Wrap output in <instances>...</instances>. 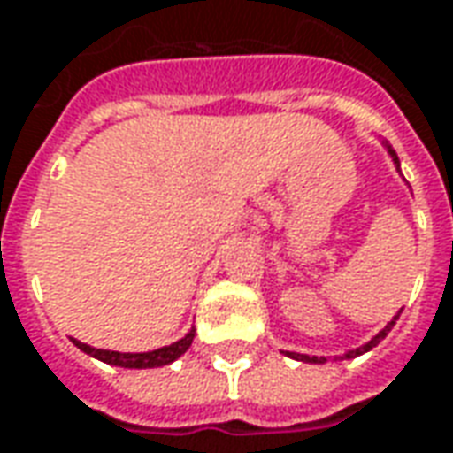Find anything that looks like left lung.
Wrapping results in <instances>:
<instances>
[{"instance_id":"8db88e82","label":"left lung","mask_w":453,"mask_h":453,"mask_svg":"<svg viewBox=\"0 0 453 453\" xmlns=\"http://www.w3.org/2000/svg\"><path fill=\"white\" fill-rule=\"evenodd\" d=\"M381 144L387 147V151H389V157H391V162L396 164V169H399V157H396V151L391 149L389 142H381ZM399 174H402V169H399ZM399 314H402V309H399V311L394 314V319H391L389 324H387V326H384L381 332L376 334V336H372V339H369L366 344H361V347H357V349H349V351H344L342 357H334V361L354 359V357H361V354L372 351V349H374L376 344H379V342H381V339H384V336H387V334L391 332V326L396 324V319H399ZM287 357H291V359H296V361H306V364H324V361H329V357H309V354H296V351H287Z\"/></svg>"}]
</instances>
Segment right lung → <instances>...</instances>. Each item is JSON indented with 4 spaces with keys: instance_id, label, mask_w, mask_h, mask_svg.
Returning <instances> with one entry per match:
<instances>
[{
    "instance_id": "right-lung-1",
    "label": "right lung",
    "mask_w": 453,
    "mask_h": 453,
    "mask_svg": "<svg viewBox=\"0 0 453 453\" xmlns=\"http://www.w3.org/2000/svg\"><path fill=\"white\" fill-rule=\"evenodd\" d=\"M194 334H196V329L191 326L189 332L184 334L179 342H174V344L154 349V351H139V354H132V351L121 354V351H109V349H94L89 347V344H84V342H79V339H72V342H74V347L81 349L84 354H89L94 359L104 361V364H111V366H121V369H157V366H166V364L177 361L179 357L191 347Z\"/></svg>"
}]
</instances>
